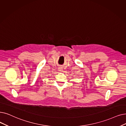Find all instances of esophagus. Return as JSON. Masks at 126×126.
Listing matches in <instances>:
<instances>
[{"mask_svg": "<svg viewBox=\"0 0 126 126\" xmlns=\"http://www.w3.org/2000/svg\"><path fill=\"white\" fill-rule=\"evenodd\" d=\"M59 70L61 71V70H62V68H59Z\"/></svg>", "mask_w": 126, "mask_h": 126, "instance_id": "1", "label": "esophagus"}]
</instances>
